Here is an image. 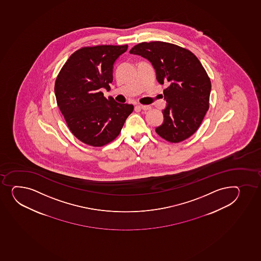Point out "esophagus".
<instances>
[{"instance_id": "esophagus-1", "label": "esophagus", "mask_w": 261, "mask_h": 261, "mask_svg": "<svg viewBox=\"0 0 261 261\" xmlns=\"http://www.w3.org/2000/svg\"><path fill=\"white\" fill-rule=\"evenodd\" d=\"M137 107L140 108L142 110H150V106H145V105H137Z\"/></svg>"}]
</instances>
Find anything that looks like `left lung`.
I'll return each mask as SVG.
<instances>
[{"label":"left lung","mask_w":261,"mask_h":261,"mask_svg":"<svg viewBox=\"0 0 261 261\" xmlns=\"http://www.w3.org/2000/svg\"><path fill=\"white\" fill-rule=\"evenodd\" d=\"M129 53L150 61L168 103L164 122L155 129L160 137L177 143L197 132L210 107L212 83L200 61L189 49L167 42H143Z\"/></svg>","instance_id":"1"}]
</instances>
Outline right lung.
I'll return each instance as SVG.
<instances>
[{
	"instance_id": "1",
	"label": "right lung",
	"mask_w": 261,
	"mask_h": 261,
	"mask_svg": "<svg viewBox=\"0 0 261 261\" xmlns=\"http://www.w3.org/2000/svg\"><path fill=\"white\" fill-rule=\"evenodd\" d=\"M128 45L82 47L64 63L55 82L57 103L72 134L81 142L102 147L115 140L133 105L105 98L110 89L113 63Z\"/></svg>"
}]
</instances>
